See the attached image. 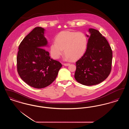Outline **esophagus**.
I'll return each instance as SVG.
<instances>
[{"label":"esophagus","instance_id":"obj_1","mask_svg":"<svg viewBox=\"0 0 129 129\" xmlns=\"http://www.w3.org/2000/svg\"><path fill=\"white\" fill-rule=\"evenodd\" d=\"M70 65V63H64L63 65L65 66H68Z\"/></svg>","mask_w":129,"mask_h":129}]
</instances>
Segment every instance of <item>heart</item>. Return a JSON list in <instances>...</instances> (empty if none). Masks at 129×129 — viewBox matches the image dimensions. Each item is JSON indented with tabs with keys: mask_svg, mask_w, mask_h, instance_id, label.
<instances>
[{
	"mask_svg": "<svg viewBox=\"0 0 129 129\" xmlns=\"http://www.w3.org/2000/svg\"><path fill=\"white\" fill-rule=\"evenodd\" d=\"M55 41L50 45L51 54L55 59L59 58L64 50L66 59H77L84 54L87 45L85 34L72 31L60 32L55 37Z\"/></svg>",
	"mask_w": 129,
	"mask_h": 129,
	"instance_id": "heart-1",
	"label": "heart"
}]
</instances>
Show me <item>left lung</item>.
Returning a JSON list of instances; mask_svg holds the SVG:
<instances>
[{
  "label": "left lung",
  "mask_w": 129,
  "mask_h": 129,
  "mask_svg": "<svg viewBox=\"0 0 129 129\" xmlns=\"http://www.w3.org/2000/svg\"><path fill=\"white\" fill-rule=\"evenodd\" d=\"M86 52L76 62L74 78L85 86H93L102 82L110 74L112 51L105 37L98 30L89 28Z\"/></svg>",
  "instance_id": "8db88e82"
}]
</instances>
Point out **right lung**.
Wrapping results in <instances>:
<instances>
[{
  "mask_svg": "<svg viewBox=\"0 0 129 129\" xmlns=\"http://www.w3.org/2000/svg\"><path fill=\"white\" fill-rule=\"evenodd\" d=\"M45 29L36 27L25 37L19 46L17 72L21 78L36 88L45 87L55 79L62 64L51 58L45 49L48 42Z\"/></svg>",
  "mask_w": 129,
  "mask_h": 129,
  "instance_id": "1",
  "label": "right lung"
}]
</instances>
